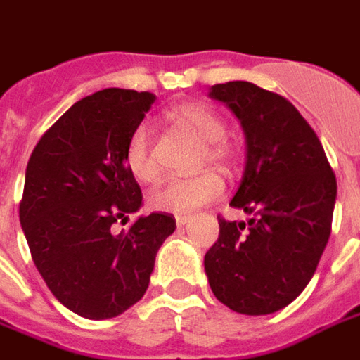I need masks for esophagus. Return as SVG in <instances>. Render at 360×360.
Wrapping results in <instances>:
<instances>
[{
    "mask_svg": "<svg viewBox=\"0 0 360 360\" xmlns=\"http://www.w3.org/2000/svg\"><path fill=\"white\" fill-rule=\"evenodd\" d=\"M188 221V214H175V224L177 226H185Z\"/></svg>",
    "mask_w": 360,
    "mask_h": 360,
    "instance_id": "esophagus-1",
    "label": "esophagus"
}]
</instances>
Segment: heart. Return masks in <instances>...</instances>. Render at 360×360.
<instances>
[{
  "instance_id": "1",
  "label": "heart",
  "mask_w": 360,
  "mask_h": 360,
  "mask_svg": "<svg viewBox=\"0 0 360 360\" xmlns=\"http://www.w3.org/2000/svg\"><path fill=\"white\" fill-rule=\"evenodd\" d=\"M167 121L177 129L195 134L204 142L200 164L208 162L229 165L235 160V146L226 136V121L218 111L200 102H185L173 105L165 113ZM125 164L134 179L141 183H154L160 175V165L152 148V131L146 123L134 127L125 148ZM224 179L219 173L206 172L193 177L167 179L150 196V204L160 212L188 214L202 204L216 200L224 193Z\"/></svg>"
}]
</instances>
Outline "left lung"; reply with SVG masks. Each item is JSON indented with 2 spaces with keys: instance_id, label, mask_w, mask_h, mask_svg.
Segmentation results:
<instances>
[{
  "instance_id": "8db88e82",
  "label": "left lung",
  "mask_w": 360,
  "mask_h": 360,
  "mask_svg": "<svg viewBox=\"0 0 360 360\" xmlns=\"http://www.w3.org/2000/svg\"><path fill=\"white\" fill-rule=\"evenodd\" d=\"M247 136V165L231 206L252 218L218 216L219 237L204 257L212 293L235 312L271 314L314 276L332 233L338 183L322 142L283 96L247 81L214 84Z\"/></svg>"
}]
</instances>
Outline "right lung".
Instances as JSON below:
<instances>
[{"label":"right lung","instance_id":"right-lung-1","mask_svg":"<svg viewBox=\"0 0 360 360\" xmlns=\"http://www.w3.org/2000/svg\"><path fill=\"white\" fill-rule=\"evenodd\" d=\"M154 94L105 89L73 103L30 154L19 218L36 268L61 304L90 320L119 316L142 299L175 218L156 212L115 233L141 208L125 164L134 127Z\"/></svg>","mask_w":360,"mask_h":360}]
</instances>
